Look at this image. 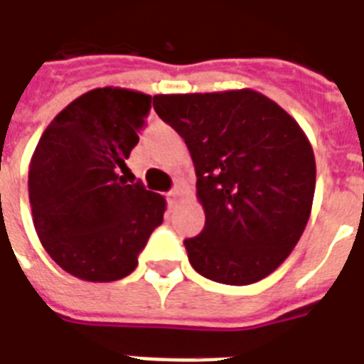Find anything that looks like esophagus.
<instances>
[{
    "label": "esophagus",
    "instance_id": "obj_1",
    "mask_svg": "<svg viewBox=\"0 0 364 364\" xmlns=\"http://www.w3.org/2000/svg\"><path fill=\"white\" fill-rule=\"evenodd\" d=\"M179 198H181V191H179V189H173V191H169V193H168L169 204H175L177 200H179Z\"/></svg>",
    "mask_w": 364,
    "mask_h": 364
}]
</instances>
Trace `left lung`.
Wrapping results in <instances>:
<instances>
[{"mask_svg": "<svg viewBox=\"0 0 364 364\" xmlns=\"http://www.w3.org/2000/svg\"><path fill=\"white\" fill-rule=\"evenodd\" d=\"M154 109L181 134L206 223L185 239L191 266L228 285L270 276L311 216L316 164L306 134L264 94H158Z\"/></svg>", "mask_w": 364, "mask_h": 364, "instance_id": "left-lung-1", "label": "left lung"}]
</instances>
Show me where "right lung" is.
<instances>
[{
  "instance_id": "add662e5",
  "label": "right lung",
  "mask_w": 364,
  "mask_h": 364,
  "mask_svg": "<svg viewBox=\"0 0 364 364\" xmlns=\"http://www.w3.org/2000/svg\"><path fill=\"white\" fill-rule=\"evenodd\" d=\"M152 96L104 86L61 109L28 168L32 222L46 252L85 282H115L139 264L166 198L127 185L125 160L139 142Z\"/></svg>"
}]
</instances>
